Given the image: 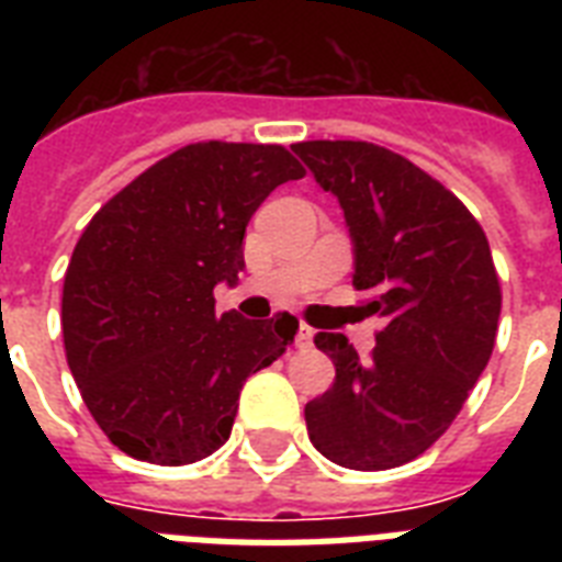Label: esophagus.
<instances>
[{
	"label": "esophagus",
	"instance_id": "esophagus-1",
	"mask_svg": "<svg viewBox=\"0 0 562 562\" xmlns=\"http://www.w3.org/2000/svg\"><path fill=\"white\" fill-rule=\"evenodd\" d=\"M294 344H297V350H312V344H315V329L306 324H300Z\"/></svg>",
	"mask_w": 562,
	"mask_h": 562
}]
</instances>
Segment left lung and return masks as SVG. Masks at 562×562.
I'll use <instances>...</instances> for the list:
<instances>
[{"mask_svg":"<svg viewBox=\"0 0 562 562\" xmlns=\"http://www.w3.org/2000/svg\"><path fill=\"white\" fill-rule=\"evenodd\" d=\"M291 148L341 203L352 285L384 317L370 361L344 335H315L335 382L306 405L308 440L347 470L402 467L452 426L487 368L502 312L487 236L440 180L382 145Z\"/></svg>","mask_w":562,"mask_h":562,"instance_id":"obj_1","label":"left lung"}]
</instances>
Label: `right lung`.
I'll return each mask as SVG.
<instances>
[{
	"mask_svg": "<svg viewBox=\"0 0 562 562\" xmlns=\"http://www.w3.org/2000/svg\"><path fill=\"white\" fill-rule=\"evenodd\" d=\"M303 175L282 145L194 143L92 215L60 324L83 405L125 454L183 467L221 449L247 375L294 341V315H215L212 289L238 280L259 203Z\"/></svg>",
	"mask_w": 562,
	"mask_h": 562,
	"instance_id": "right-lung-1",
	"label": "right lung"
}]
</instances>
